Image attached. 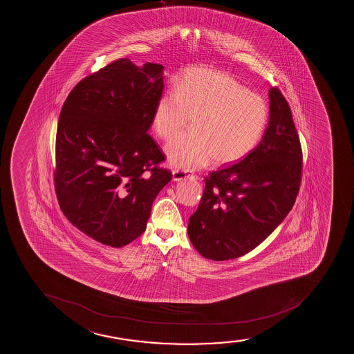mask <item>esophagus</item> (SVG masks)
Instances as JSON below:
<instances>
[{
  "mask_svg": "<svg viewBox=\"0 0 354 354\" xmlns=\"http://www.w3.org/2000/svg\"><path fill=\"white\" fill-rule=\"evenodd\" d=\"M189 177H196V176L192 174V171L189 170L175 169V170L172 171V178H174V180H180V179L189 178Z\"/></svg>",
  "mask_w": 354,
  "mask_h": 354,
  "instance_id": "obj_1",
  "label": "esophagus"
}]
</instances>
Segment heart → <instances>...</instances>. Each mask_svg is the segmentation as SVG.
Segmentation results:
<instances>
[{
	"label": "heart",
	"instance_id": "obj_1",
	"mask_svg": "<svg viewBox=\"0 0 354 354\" xmlns=\"http://www.w3.org/2000/svg\"><path fill=\"white\" fill-rule=\"evenodd\" d=\"M189 134L167 145L172 167L195 169L214 159L218 167L240 162L260 142L269 120L267 102L235 77L215 69L195 67L156 102L152 127L165 140L189 125Z\"/></svg>",
	"mask_w": 354,
	"mask_h": 354
}]
</instances>
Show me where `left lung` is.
<instances>
[{"mask_svg":"<svg viewBox=\"0 0 354 354\" xmlns=\"http://www.w3.org/2000/svg\"><path fill=\"white\" fill-rule=\"evenodd\" d=\"M270 114L262 140L240 162L212 171L187 234L202 257H242L257 247L292 210L302 179V149L288 102L269 91Z\"/></svg>","mask_w":354,"mask_h":354,"instance_id":"obj_1","label":"left lung"}]
</instances>
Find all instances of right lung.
I'll use <instances>...</instances> for the list:
<instances>
[{
	"label": "right lung",
	"instance_id": "right-lung-1",
	"mask_svg": "<svg viewBox=\"0 0 354 354\" xmlns=\"http://www.w3.org/2000/svg\"><path fill=\"white\" fill-rule=\"evenodd\" d=\"M162 66L118 59L84 77L57 122L54 187L66 218L91 239L122 248L147 229L170 182L147 134L162 93Z\"/></svg>",
	"mask_w": 354,
	"mask_h": 354
}]
</instances>
